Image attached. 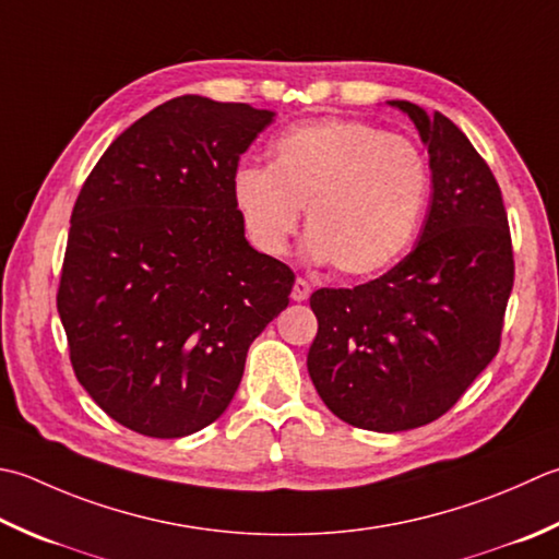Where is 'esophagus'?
Masks as SVG:
<instances>
[{
	"label": "esophagus",
	"mask_w": 559,
	"mask_h": 559,
	"mask_svg": "<svg viewBox=\"0 0 559 559\" xmlns=\"http://www.w3.org/2000/svg\"><path fill=\"white\" fill-rule=\"evenodd\" d=\"M310 293H312V288H310L308 281H305V278H295L293 290H290V300H293V302H302V300L310 298Z\"/></svg>",
	"instance_id": "34e87169"
}]
</instances>
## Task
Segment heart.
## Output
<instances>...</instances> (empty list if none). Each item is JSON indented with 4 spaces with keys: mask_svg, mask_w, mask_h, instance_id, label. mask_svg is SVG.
Returning a JSON list of instances; mask_svg holds the SVG:
<instances>
[{
    "mask_svg": "<svg viewBox=\"0 0 559 559\" xmlns=\"http://www.w3.org/2000/svg\"><path fill=\"white\" fill-rule=\"evenodd\" d=\"M269 167H239L233 201L247 235L283 254L308 213V254L364 278L412 245L429 195V169L407 138L364 120L322 118L271 142Z\"/></svg>",
    "mask_w": 559,
    "mask_h": 559,
    "instance_id": "b5f03b06",
    "label": "heart"
}]
</instances>
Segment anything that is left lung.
<instances>
[{"label": "left lung", "instance_id": "1", "mask_svg": "<svg viewBox=\"0 0 559 559\" xmlns=\"http://www.w3.org/2000/svg\"><path fill=\"white\" fill-rule=\"evenodd\" d=\"M388 104L429 150V213L385 276L312 293L308 373L338 419L395 433L439 419L497 356L513 251L499 183L463 130L417 104Z\"/></svg>", "mask_w": 559, "mask_h": 559}]
</instances>
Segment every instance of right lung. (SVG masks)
<instances>
[{
    "instance_id": "1",
    "label": "right lung",
    "mask_w": 559,
    "mask_h": 559,
    "mask_svg": "<svg viewBox=\"0 0 559 559\" xmlns=\"http://www.w3.org/2000/svg\"><path fill=\"white\" fill-rule=\"evenodd\" d=\"M273 111L199 94L152 108L96 162L58 290L76 380L108 417L181 439L233 402L293 271L247 242L239 157Z\"/></svg>"
}]
</instances>
